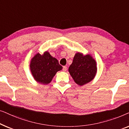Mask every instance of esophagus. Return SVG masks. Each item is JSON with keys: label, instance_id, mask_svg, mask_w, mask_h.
<instances>
[{"label": "esophagus", "instance_id": "1", "mask_svg": "<svg viewBox=\"0 0 129 129\" xmlns=\"http://www.w3.org/2000/svg\"><path fill=\"white\" fill-rule=\"evenodd\" d=\"M63 70L64 72H66L67 70V67L66 66H63Z\"/></svg>", "mask_w": 129, "mask_h": 129}]
</instances>
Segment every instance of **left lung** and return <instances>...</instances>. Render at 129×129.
<instances>
[{
    "label": "left lung",
    "mask_w": 129,
    "mask_h": 129,
    "mask_svg": "<svg viewBox=\"0 0 129 129\" xmlns=\"http://www.w3.org/2000/svg\"><path fill=\"white\" fill-rule=\"evenodd\" d=\"M97 63L91 54L84 55L77 52L69 68L73 80L79 86H83L93 80L97 73Z\"/></svg>",
    "instance_id": "obj_1"
}]
</instances>
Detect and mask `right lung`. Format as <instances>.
Segmentation results:
<instances>
[{
    "label": "right lung",
    "instance_id": "right-lung-1",
    "mask_svg": "<svg viewBox=\"0 0 129 129\" xmlns=\"http://www.w3.org/2000/svg\"><path fill=\"white\" fill-rule=\"evenodd\" d=\"M62 68L57 60L47 51L43 54L38 53L31 58L30 63V70L33 78L42 84L50 83L56 73Z\"/></svg>",
    "mask_w": 129,
    "mask_h": 129
}]
</instances>
